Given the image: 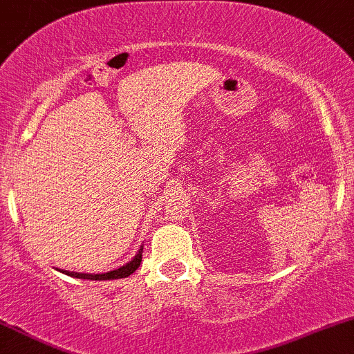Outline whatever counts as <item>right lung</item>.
<instances>
[{
    "label": "right lung",
    "mask_w": 354,
    "mask_h": 354,
    "mask_svg": "<svg viewBox=\"0 0 354 354\" xmlns=\"http://www.w3.org/2000/svg\"><path fill=\"white\" fill-rule=\"evenodd\" d=\"M141 258H143V248L138 251V254L128 265L118 268V270L109 271V273H103V274H86V273H75V271H63L68 276H73V278H81V279H95V281H101V279H118V278H126V276L133 274L135 271L140 268Z\"/></svg>",
    "instance_id": "1"
}]
</instances>
